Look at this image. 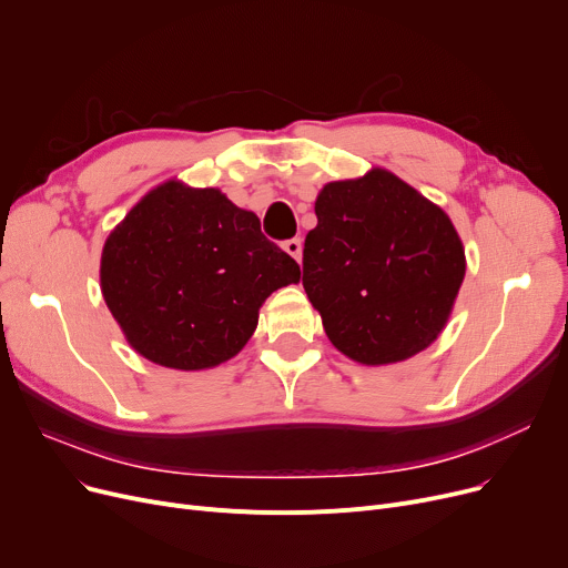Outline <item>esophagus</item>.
I'll use <instances>...</instances> for the list:
<instances>
[{"label": "esophagus", "mask_w": 568, "mask_h": 568, "mask_svg": "<svg viewBox=\"0 0 568 568\" xmlns=\"http://www.w3.org/2000/svg\"><path fill=\"white\" fill-rule=\"evenodd\" d=\"M283 248H285V253H290L296 262H302V239H300V236L287 239V242H283Z\"/></svg>", "instance_id": "obj_1"}]
</instances>
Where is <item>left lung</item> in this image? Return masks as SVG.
<instances>
[{
    "label": "left lung",
    "instance_id": "1",
    "mask_svg": "<svg viewBox=\"0 0 568 568\" xmlns=\"http://www.w3.org/2000/svg\"><path fill=\"white\" fill-rule=\"evenodd\" d=\"M315 216L302 281L329 341L366 366L426 349L465 278L452 219L382 168L326 184Z\"/></svg>",
    "mask_w": 568,
    "mask_h": 568
}]
</instances>
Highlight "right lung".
I'll list each match as a JSON object with an SVG mask.
<instances>
[{
  "instance_id": "1",
  "label": "right lung",
  "mask_w": 568,
  "mask_h": 568,
  "mask_svg": "<svg viewBox=\"0 0 568 568\" xmlns=\"http://www.w3.org/2000/svg\"><path fill=\"white\" fill-rule=\"evenodd\" d=\"M300 276L253 212L219 189L182 182L146 193L101 255L103 300L126 341L176 371L232 359L253 336L266 296Z\"/></svg>"
}]
</instances>
